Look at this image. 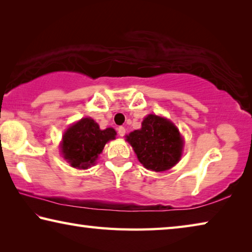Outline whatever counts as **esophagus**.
Listing matches in <instances>:
<instances>
[{
	"label": "esophagus",
	"mask_w": 252,
	"mask_h": 252,
	"mask_svg": "<svg viewBox=\"0 0 252 252\" xmlns=\"http://www.w3.org/2000/svg\"><path fill=\"white\" fill-rule=\"evenodd\" d=\"M118 133H119V135H120V136L125 135V134H126L125 126H119V127H118Z\"/></svg>",
	"instance_id": "1"
}]
</instances>
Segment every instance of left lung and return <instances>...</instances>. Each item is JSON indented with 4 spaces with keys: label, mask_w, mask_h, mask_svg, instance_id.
I'll return each instance as SVG.
<instances>
[{
    "label": "left lung",
    "mask_w": 252,
    "mask_h": 252,
    "mask_svg": "<svg viewBox=\"0 0 252 252\" xmlns=\"http://www.w3.org/2000/svg\"><path fill=\"white\" fill-rule=\"evenodd\" d=\"M141 129L126 135L138 160L148 170L165 171L176 165L182 155L183 139L178 127L163 117L149 114Z\"/></svg>",
    "instance_id": "obj_1"
}]
</instances>
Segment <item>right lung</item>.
I'll list each match as a JSON object with an SVG mask.
<instances>
[{"label": "right lung", "instance_id": "obj_1", "mask_svg": "<svg viewBox=\"0 0 252 252\" xmlns=\"http://www.w3.org/2000/svg\"><path fill=\"white\" fill-rule=\"evenodd\" d=\"M116 135L112 127L101 130L93 119L83 118L63 134L62 156L73 168L85 170L95 164L105 143L116 139Z\"/></svg>", "mask_w": 252, "mask_h": 252}]
</instances>
